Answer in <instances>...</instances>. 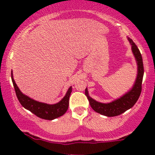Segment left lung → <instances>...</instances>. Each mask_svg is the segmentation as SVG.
Listing matches in <instances>:
<instances>
[{"label":"left lung","instance_id":"left-lung-1","mask_svg":"<svg viewBox=\"0 0 155 155\" xmlns=\"http://www.w3.org/2000/svg\"><path fill=\"white\" fill-rule=\"evenodd\" d=\"M127 40L130 43L132 52L135 57L137 64V76L132 88L120 98H118L115 101L108 103V104L97 102L94 100L89 96L87 87L85 88V95L88 99L91 107L95 112L105 116L113 117L124 113L127 109L134 107V104L138 101L140 94H141L142 82H143V74H144L143 58L137 45L129 37H127Z\"/></svg>","mask_w":155,"mask_h":155}]
</instances>
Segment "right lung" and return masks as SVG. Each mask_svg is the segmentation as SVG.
<instances>
[{
	"label": "right lung",
	"mask_w": 155,
	"mask_h": 155,
	"mask_svg": "<svg viewBox=\"0 0 155 155\" xmlns=\"http://www.w3.org/2000/svg\"><path fill=\"white\" fill-rule=\"evenodd\" d=\"M11 78H12V84L15 88L17 98L20 104L25 109L29 110L39 118L46 120H53L63 115L68 110L69 107V98L72 92L71 86L69 87L65 96L58 103L54 104H48L34 101L28 97L27 95L24 94L15 84L13 76H12V71L11 72Z\"/></svg>",
	"instance_id": "obj_1"
}]
</instances>
